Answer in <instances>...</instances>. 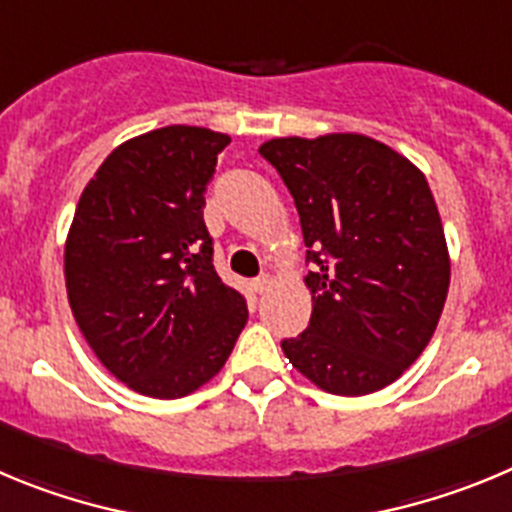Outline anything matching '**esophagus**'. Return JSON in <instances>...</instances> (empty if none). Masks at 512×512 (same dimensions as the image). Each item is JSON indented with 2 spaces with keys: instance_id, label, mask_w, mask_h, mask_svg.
Segmentation results:
<instances>
[{
  "instance_id": "esophagus-1",
  "label": "esophagus",
  "mask_w": 512,
  "mask_h": 512,
  "mask_svg": "<svg viewBox=\"0 0 512 512\" xmlns=\"http://www.w3.org/2000/svg\"><path fill=\"white\" fill-rule=\"evenodd\" d=\"M250 288H252V293H265V290L270 288V278H267V275H260V278L252 280Z\"/></svg>"
}]
</instances>
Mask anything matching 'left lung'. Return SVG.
<instances>
[{"instance_id":"8db88e82","label":"left lung","mask_w":512,"mask_h":512,"mask_svg":"<svg viewBox=\"0 0 512 512\" xmlns=\"http://www.w3.org/2000/svg\"><path fill=\"white\" fill-rule=\"evenodd\" d=\"M260 155L301 216L311 321L285 357L334 395L398 380L434 336L449 293V250L426 176L393 147L339 132L275 137Z\"/></svg>"}]
</instances>
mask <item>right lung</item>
<instances>
[{
  "instance_id": "right-lung-1",
  "label": "right lung",
  "mask_w": 512,
  "mask_h": 512,
  "mask_svg": "<svg viewBox=\"0 0 512 512\" xmlns=\"http://www.w3.org/2000/svg\"><path fill=\"white\" fill-rule=\"evenodd\" d=\"M232 142L170 124L112 150L78 199L66 239L73 319L99 362L135 393L183 398L222 370L247 324L216 275L204 193Z\"/></svg>"
}]
</instances>
